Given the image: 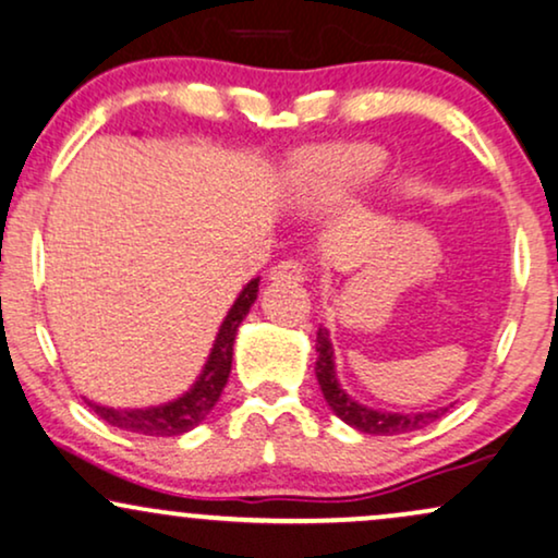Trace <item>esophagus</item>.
Returning a JSON list of instances; mask_svg holds the SVG:
<instances>
[{"label": "esophagus", "instance_id": "1", "mask_svg": "<svg viewBox=\"0 0 558 558\" xmlns=\"http://www.w3.org/2000/svg\"><path fill=\"white\" fill-rule=\"evenodd\" d=\"M272 283H280V280H288V283H301L303 280V265L299 259H286V263H278L270 270Z\"/></svg>", "mask_w": 558, "mask_h": 558}]
</instances>
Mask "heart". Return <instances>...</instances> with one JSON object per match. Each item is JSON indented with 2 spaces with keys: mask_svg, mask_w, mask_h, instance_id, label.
<instances>
[{
  "mask_svg": "<svg viewBox=\"0 0 558 558\" xmlns=\"http://www.w3.org/2000/svg\"><path fill=\"white\" fill-rule=\"evenodd\" d=\"M384 167L386 157L373 146H337L314 154L291 190V210L299 216H319L335 203L368 187Z\"/></svg>",
  "mask_w": 558,
  "mask_h": 558,
  "instance_id": "heart-1",
  "label": "heart"
}]
</instances>
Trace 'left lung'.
I'll list each match as a JSON object with an SVG mask.
<instances>
[{"instance_id":"left-lung-1","label":"left lung","mask_w":558,"mask_h":558,"mask_svg":"<svg viewBox=\"0 0 558 558\" xmlns=\"http://www.w3.org/2000/svg\"><path fill=\"white\" fill-rule=\"evenodd\" d=\"M316 380H319L324 401H327L331 412L340 417L344 425H350L357 433L368 435H401L414 433V429L427 427L429 422L440 420L450 407L429 409V412H389V409H376L363 404V401L352 399L348 391L342 389L340 378H337L335 365V348H331L329 329L319 327L316 331Z\"/></svg>"}]
</instances>
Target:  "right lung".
<instances>
[{
    "label": "right lung",
    "mask_w": 558,
    "mask_h": 558,
    "mask_svg": "<svg viewBox=\"0 0 558 558\" xmlns=\"http://www.w3.org/2000/svg\"><path fill=\"white\" fill-rule=\"evenodd\" d=\"M259 293V278H252L242 291H239L236 301L231 303V308L223 316L221 327L216 331L214 348H210L203 371L197 373L195 384L182 393V397L165 401L157 407H144V409H116V407H102L95 401L84 399L92 407V412L97 417L108 422L112 427L129 429L136 435H149V437H174L185 435L190 429L201 425L208 417L210 409L216 407L218 397H221L223 386H227L229 373H231V357H234V340L239 324L246 319L250 308L255 306Z\"/></svg>",
    "instance_id": "obj_1"
}]
</instances>
